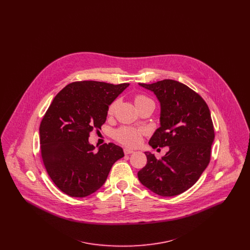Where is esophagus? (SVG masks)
I'll return each instance as SVG.
<instances>
[{
    "mask_svg": "<svg viewBox=\"0 0 250 250\" xmlns=\"http://www.w3.org/2000/svg\"><path fill=\"white\" fill-rule=\"evenodd\" d=\"M124 153H125V155H130L132 153H134V150H132L130 148H125V149H124Z\"/></svg>",
    "mask_w": 250,
    "mask_h": 250,
    "instance_id": "34e87169",
    "label": "esophagus"
}]
</instances>
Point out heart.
<instances>
[{
  "mask_svg": "<svg viewBox=\"0 0 250 250\" xmlns=\"http://www.w3.org/2000/svg\"><path fill=\"white\" fill-rule=\"evenodd\" d=\"M135 104L137 107H143L145 105H155L154 101L147 95H143V94H138L135 95ZM118 101L115 100L113 101L107 108V113L108 115H112L115 111V108L117 106ZM143 135V130L141 128H135V127H131V126H122L118 129L114 131L113 133V137L114 139L119 142L120 143L126 145V146H136L138 145Z\"/></svg>",
  "mask_w": 250,
  "mask_h": 250,
  "instance_id": "b5f03b06",
  "label": "heart"
}]
</instances>
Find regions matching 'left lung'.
I'll return each instance as SVG.
<instances>
[{
    "label": "left lung",
    "mask_w": 250,
    "mask_h": 250,
    "mask_svg": "<svg viewBox=\"0 0 250 250\" xmlns=\"http://www.w3.org/2000/svg\"><path fill=\"white\" fill-rule=\"evenodd\" d=\"M140 85L153 91L161 105V125L149 144L169 150L160 159L146 152L147 164L138 177L159 196H176L190 188L210 162L214 139L211 112L201 95L176 81Z\"/></svg>",
    "instance_id": "left-lung-1"
}]
</instances>
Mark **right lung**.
<instances>
[{
    "instance_id": "add662e5",
    "label": "right lung",
    "mask_w": 250,
    "mask_h": 250,
    "mask_svg": "<svg viewBox=\"0 0 250 250\" xmlns=\"http://www.w3.org/2000/svg\"><path fill=\"white\" fill-rule=\"evenodd\" d=\"M128 85L75 82L49 105L39 127L41 157L52 182L66 195L83 198L98 190L112 165L125 155L112 143L95 151L88 139L92 131L101 129L108 105Z\"/></svg>"
}]
</instances>
